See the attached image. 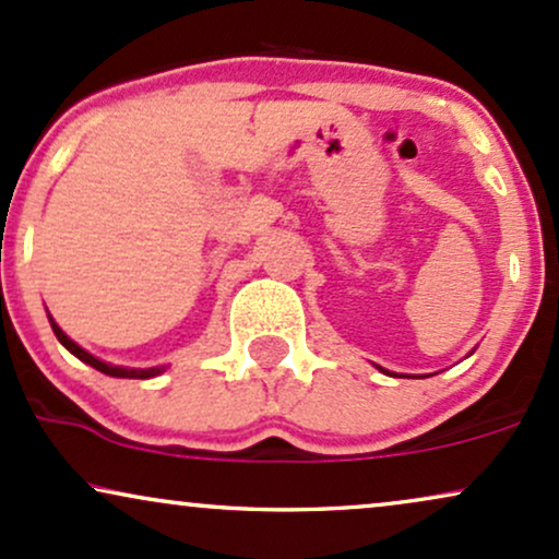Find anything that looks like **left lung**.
<instances>
[{
    "label": "left lung",
    "mask_w": 559,
    "mask_h": 559,
    "mask_svg": "<svg viewBox=\"0 0 559 559\" xmlns=\"http://www.w3.org/2000/svg\"><path fill=\"white\" fill-rule=\"evenodd\" d=\"M378 369H382V367H378ZM382 372H385V369H382Z\"/></svg>",
    "instance_id": "obj_1"
}]
</instances>
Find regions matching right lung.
I'll return each instance as SVG.
<instances>
[{"mask_svg": "<svg viewBox=\"0 0 559 559\" xmlns=\"http://www.w3.org/2000/svg\"><path fill=\"white\" fill-rule=\"evenodd\" d=\"M46 314H49V309H46ZM49 322H51V331H53V335H57L59 338V344H62L67 352L70 354H75L80 361H85V365H91L93 369H98V372H104V374H109V378H134V380H147V378H156V374H160V372H166V365H160V367H145V369H134V367H119V365H109V361H104V359H98V356H93V354H87L83 346H78L75 341L70 338V335H67L62 328L57 325V322H53V318L49 314Z\"/></svg>", "mask_w": 559, "mask_h": 559, "instance_id": "right-lung-1", "label": "right lung"}]
</instances>
